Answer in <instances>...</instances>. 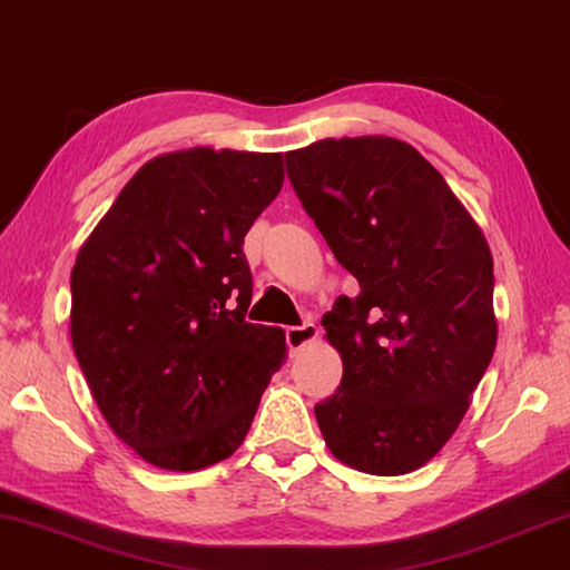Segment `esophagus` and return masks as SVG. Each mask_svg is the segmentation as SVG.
<instances>
[{"instance_id": "obj_1", "label": "esophagus", "mask_w": 570, "mask_h": 570, "mask_svg": "<svg viewBox=\"0 0 570 570\" xmlns=\"http://www.w3.org/2000/svg\"><path fill=\"white\" fill-rule=\"evenodd\" d=\"M320 330L317 325H312V322H304V325H294V327H286V345L288 351H299L302 345L312 343V340H317Z\"/></svg>"}]
</instances>
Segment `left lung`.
Returning a JSON list of instances; mask_svg holds the SVG:
<instances>
[{"instance_id": "8db88e82", "label": "left lung", "mask_w": 570, "mask_h": 570, "mask_svg": "<svg viewBox=\"0 0 570 570\" xmlns=\"http://www.w3.org/2000/svg\"><path fill=\"white\" fill-rule=\"evenodd\" d=\"M286 171L361 294L322 317L343 358L314 406L340 463L402 475L438 455L497 347L494 258L443 174L386 135L325 138L286 153Z\"/></svg>"}]
</instances>
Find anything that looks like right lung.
Here are the masks:
<instances>
[{
    "mask_svg": "<svg viewBox=\"0 0 570 570\" xmlns=\"http://www.w3.org/2000/svg\"><path fill=\"white\" fill-rule=\"evenodd\" d=\"M284 184L282 153H164L125 184L71 271V343L115 435L166 471L230 458L286 358L250 325L245 233Z\"/></svg>",
    "mask_w": 570,
    "mask_h": 570,
    "instance_id": "1",
    "label": "right lung"
}]
</instances>
